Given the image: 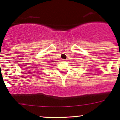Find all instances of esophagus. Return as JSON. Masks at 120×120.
Wrapping results in <instances>:
<instances>
[{"label":"esophagus","instance_id":"34e87169","mask_svg":"<svg viewBox=\"0 0 120 120\" xmlns=\"http://www.w3.org/2000/svg\"><path fill=\"white\" fill-rule=\"evenodd\" d=\"M61 61H62V62H66V60H65V59H62Z\"/></svg>","mask_w":120,"mask_h":120}]
</instances>
